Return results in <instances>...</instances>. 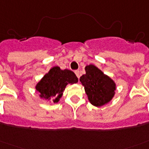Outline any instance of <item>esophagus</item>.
I'll return each mask as SVG.
<instances>
[{"mask_svg":"<svg viewBox=\"0 0 149 149\" xmlns=\"http://www.w3.org/2000/svg\"><path fill=\"white\" fill-rule=\"evenodd\" d=\"M75 74L77 75V77L79 78V70H75Z\"/></svg>","mask_w":149,"mask_h":149,"instance_id":"1","label":"esophagus"}]
</instances>
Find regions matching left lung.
Masks as SVG:
<instances>
[{
	"instance_id": "8db88e82",
	"label": "left lung",
	"mask_w": 149,
	"mask_h": 149,
	"mask_svg": "<svg viewBox=\"0 0 149 149\" xmlns=\"http://www.w3.org/2000/svg\"><path fill=\"white\" fill-rule=\"evenodd\" d=\"M86 74L79 81L84 86L90 102L95 106H102L111 101L115 95L116 84L97 67L89 65L85 67Z\"/></svg>"
}]
</instances>
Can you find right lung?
<instances>
[{"label": "right lung", "instance_id": "right-lung-1", "mask_svg": "<svg viewBox=\"0 0 149 149\" xmlns=\"http://www.w3.org/2000/svg\"><path fill=\"white\" fill-rule=\"evenodd\" d=\"M77 82L78 78L72 71L62 70L59 67L55 66L51 69L48 73L37 84L36 89L40 92L41 97L58 102L62 97L66 85Z\"/></svg>", "mask_w": 149, "mask_h": 149}]
</instances>
